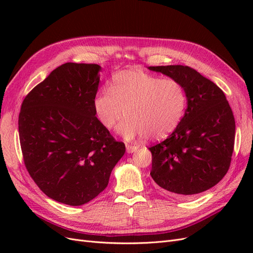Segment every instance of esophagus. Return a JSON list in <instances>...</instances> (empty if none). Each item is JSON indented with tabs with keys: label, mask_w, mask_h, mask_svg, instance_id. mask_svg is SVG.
I'll list each match as a JSON object with an SVG mask.
<instances>
[{
	"label": "esophagus",
	"mask_w": 253,
	"mask_h": 253,
	"mask_svg": "<svg viewBox=\"0 0 253 253\" xmlns=\"http://www.w3.org/2000/svg\"><path fill=\"white\" fill-rule=\"evenodd\" d=\"M138 150V147L136 145H132V144H126V152L127 153H134Z\"/></svg>",
	"instance_id": "obj_1"
}]
</instances>
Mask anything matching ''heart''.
I'll list each match as a JSON object with an SVG mask.
<instances>
[{"label": "heart", "instance_id": "obj_1", "mask_svg": "<svg viewBox=\"0 0 253 253\" xmlns=\"http://www.w3.org/2000/svg\"><path fill=\"white\" fill-rule=\"evenodd\" d=\"M93 106L105 128H112L125 113L126 118L117 127L119 134L127 139L148 136L159 140L179 125L187 96L181 84L174 79L126 70L113 76L110 89L98 91Z\"/></svg>", "mask_w": 253, "mask_h": 253}]
</instances>
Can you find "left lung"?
I'll return each instance as SVG.
<instances>
[{"label":"left lung","mask_w":253,"mask_h":253,"mask_svg":"<svg viewBox=\"0 0 253 253\" xmlns=\"http://www.w3.org/2000/svg\"><path fill=\"white\" fill-rule=\"evenodd\" d=\"M178 81L187 109L168 138L150 147L151 176L167 193L191 197L218 183L229 170L234 147L235 121L224 91L193 68L150 66Z\"/></svg>","instance_id":"8db88e82"}]
</instances>
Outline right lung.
Segmentation results:
<instances>
[{
    "mask_svg": "<svg viewBox=\"0 0 253 253\" xmlns=\"http://www.w3.org/2000/svg\"><path fill=\"white\" fill-rule=\"evenodd\" d=\"M100 70L98 64H62L21 106L26 169L43 193L65 205L81 206L101 193L126 152L95 116Z\"/></svg>",
    "mask_w": 253,
    "mask_h": 253,
    "instance_id": "obj_1",
    "label": "right lung"
}]
</instances>
